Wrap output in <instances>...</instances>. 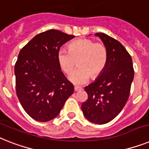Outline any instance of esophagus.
Listing matches in <instances>:
<instances>
[{"label":"esophagus","instance_id":"obj_1","mask_svg":"<svg viewBox=\"0 0 149 149\" xmlns=\"http://www.w3.org/2000/svg\"><path fill=\"white\" fill-rule=\"evenodd\" d=\"M81 88H80V87H77V86L74 87V91H81Z\"/></svg>","mask_w":149,"mask_h":149}]
</instances>
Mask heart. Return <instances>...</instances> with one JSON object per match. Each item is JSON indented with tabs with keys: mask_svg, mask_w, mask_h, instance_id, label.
<instances>
[{
	"mask_svg": "<svg viewBox=\"0 0 149 149\" xmlns=\"http://www.w3.org/2000/svg\"><path fill=\"white\" fill-rule=\"evenodd\" d=\"M58 61L65 73H70L77 62L78 69L68 76L74 84H84L90 77L95 78L104 70L107 62V50L101 42L89 39H77L70 43L68 50L61 48L58 52Z\"/></svg>",
	"mask_w": 149,
	"mask_h": 149,
	"instance_id": "heart-1",
	"label": "heart"
}]
</instances>
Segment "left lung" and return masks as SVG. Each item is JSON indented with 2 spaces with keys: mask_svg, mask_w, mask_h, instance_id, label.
I'll return each instance as SVG.
<instances>
[{
  "mask_svg": "<svg viewBox=\"0 0 149 149\" xmlns=\"http://www.w3.org/2000/svg\"><path fill=\"white\" fill-rule=\"evenodd\" d=\"M107 50V62L93 83L84 88L88 95L81 105L87 120L105 124L113 120L126 105L134 78L132 58L120 42L103 33L95 34Z\"/></svg>",
  "mask_w": 149,
  "mask_h": 149,
  "instance_id": "left-lung-1",
  "label": "left lung"
}]
</instances>
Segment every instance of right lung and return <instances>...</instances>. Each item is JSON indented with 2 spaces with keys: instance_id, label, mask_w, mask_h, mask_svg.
I'll return each instance as SVG.
<instances>
[{
  "instance_id": "obj_1",
  "label": "right lung",
  "mask_w": 149,
  "mask_h": 149,
  "mask_svg": "<svg viewBox=\"0 0 149 149\" xmlns=\"http://www.w3.org/2000/svg\"><path fill=\"white\" fill-rule=\"evenodd\" d=\"M73 38L49 29L36 36L19 52L14 68L17 95L26 113L36 121L53 120L73 94V84L58 61L61 46Z\"/></svg>"
}]
</instances>
